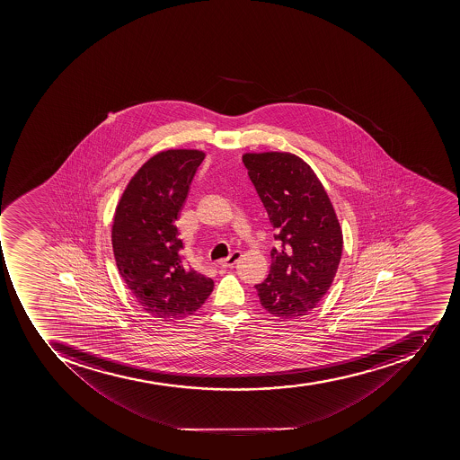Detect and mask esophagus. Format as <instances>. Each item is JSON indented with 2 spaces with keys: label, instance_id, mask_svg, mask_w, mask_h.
Masks as SVG:
<instances>
[{
  "label": "esophagus",
  "instance_id": "obj_1",
  "mask_svg": "<svg viewBox=\"0 0 460 460\" xmlns=\"http://www.w3.org/2000/svg\"><path fill=\"white\" fill-rule=\"evenodd\" d=\"M240 257H242L240 252H233L227 259L218 261V264H220L221 268H233V266L240 261Z\"/></svg>",
  "mask_w": 460,
  "mask_h": 460
}]
</instances>
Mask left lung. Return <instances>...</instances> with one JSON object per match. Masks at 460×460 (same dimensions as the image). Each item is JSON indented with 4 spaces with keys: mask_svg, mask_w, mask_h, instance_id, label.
I'll use <instances>...</instances> for the list:
<instances>
[{
    "mask_svg": "<svg viewBox=\"0 0 460 460\" xmlns=\"http://www.w3.org/2000/svg\"><path fill=\"white\" fill-rule=\"evenodd\" d=\"M243 164L276 230L268 278L254 286L276 318L297 319L318 306L342 254V230L315 172L289 152L244 154Z\"/></svg>",
    "mask_w": 460,
    "mask_h": 460,
    "instance_id": "left-lung-1",
    "label": "left lung"
}]
</instances>
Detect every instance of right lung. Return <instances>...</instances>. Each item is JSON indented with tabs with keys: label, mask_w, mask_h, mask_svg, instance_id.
Returning a JSON list of instances; mask_svg holds the SVG:
<instances>
[{
	"label": "right lung",
	"mask_w": 460,
	"mask_h": 460,
	"mask_svg": "<svg viewBox=\"0 0 460 460\" xmlns=\"http://www.w3.org/2000/svg\"><path fill=\"white\" fill-rule=\"evenodd\" d=\"M204 156L199 149L158 152L130 178L113 216L123 282L146 314L165 323L191 316L213 292L210 278L182 263L175 226Z\"/></svg>",
	"instance_id": "obj_1"
}]
</instances>
